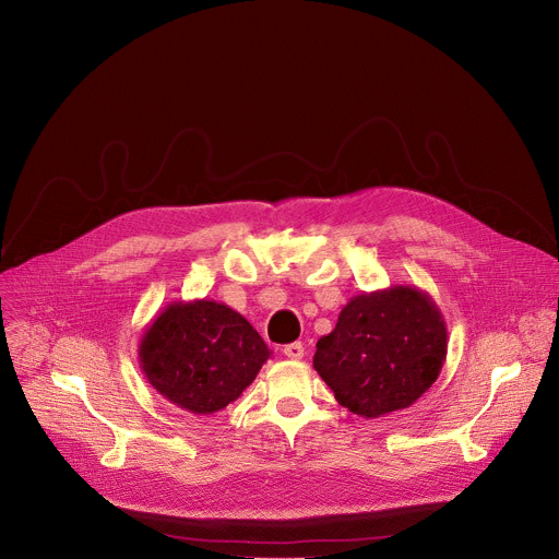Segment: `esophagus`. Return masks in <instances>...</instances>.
Returning <instances> with one entry per match:
<instances>
[{"label":"esophagus","mask_w":559,"mask_h":559,"mask_svg":"<svg viewBox=\"0 0 559 559\" xmlns=\"http://www.w3.org/2000/svg\"><path fill=\"white\" fill-rule=\"evenodd\" d=\"M283 354H285L287 358H292V360H298V358H302L305 347H302V343H289V345L283 347Z\"/></svg>","instance_id":"esophagus-1"}]
</instances>
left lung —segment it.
I'll return each mask as SVG.
<instances>
[{
  "instance_id": "left-lung-1",
  "label": "left lung",
  "mask_w": 559,
  "mask_h": 559,
  "mask_svg": "<svg viewBox=\"0 0 559 559\" xmlns=\"http://www.w3.org/2000/svg\"><path fill=\"white\" fill-rule=\"evenodd\" d=\"M447 360V323L433 298L414 285L362 292L316 343L313 369L336 401L362 418L412 407Z\"/></svg>"
}]
</instances>
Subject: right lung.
Returning <instances> with one entry per match:
<instances>
[{
  "label": "right lung",
  "instance_id": "right-lung-1",
  "mask_svg": "<svg viewBox=\"0 0 559 559\" xmlns=\"http://www.w3.org/2000/svg\"><path fill=\"white\" fill-rule=\"evenodd\" d=\"M272 352L231 307L207 300H173L143 330L139 362L166 401L194 416L234 403Z\"/></svg>",
  "mask_w": 559,
  "mask_h": 559
}]
</instances>
